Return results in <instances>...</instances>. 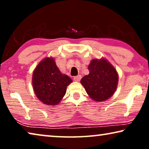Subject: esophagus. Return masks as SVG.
<instances>
[{
	"mask_svg": "<svg viewBox=\"0 0 149 149\" xmlns=\"http://www.w3.org/2000/svg\"><path fill=\"white\" fill-rule=\"evenodd\" d=\"M81 79V75H77V76L74 77V78H73V79H74V81H77V82L80 81Z\"/></svg>",
	"mask_w": 149,
	"mask_h": 149,
	"instance_id": "34e87169",
	"label": "esophagus"
}]
</instances>
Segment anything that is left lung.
I'll return each instance as SVG.
<instances>
[{
    "instance_id": "1",
    "label": "left lung",
    "mask_w": 149,
    "mask_h": 149,
    "mask_svg": "<svg viewBox=\"0 0 149 149\" xmlns=\"http://www.w3.org/2000/svg\"><path fill=\"white\" fill-rule=\"evenodd\" d=\"M89 74L81 80L89 97L95 101L111 97L117 89L118 74L115 68L104 59H94L88 66Z\"/></svg>"
}]
</instances>
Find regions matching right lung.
<instances>
[{
	"label": "right lung",
	"mask_w": 149,
	"mask_h": 149,
	"mask_svg": "<svg viewBox=\"0 0 149 149\" xmlns=\"http://www.w3.org/2000/svg\"><path fill=\"white\" fill-rule=\"evenodd\" d=\"M72 81L68 76L61 73L52 58L42 60L32 75V85L36 97L49 106L60 102L66 94L67 86Z\"/></svg>",
	"instance_id": "right-lung-1"
}]
</instances>
